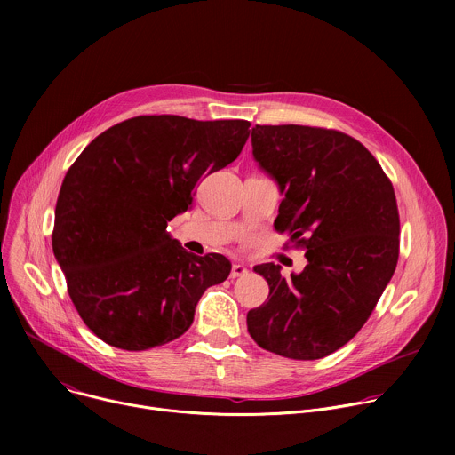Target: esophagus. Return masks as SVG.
Masks as SVG:
<instances>
[{"mask_svg": "<svg viewBox=\"0 0 455 455\" xmlns=\"http://www.w3.org/2000/svg\"><path fill=\"white\" fill-rule=\"evenodd\" d=\"M246 274H248V270L243 265H234L232 270H230V279H237V277H243Z\"/></svg>", "mask_w": 455, "mask_h": 455, "instance_id": "esophagus-1", "label": "esophagus"}]
</instances>
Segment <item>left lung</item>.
Here are the masks:
<instances>
[{
	"label": "left lung",
	"instance_id": "left-lung-1",
	"mask_svg": "<svg viewBox=\"0 0 455 455\" xmlns=\"http://www.w3.org/2000/svg\"><path fill=\"white\" fill-rule=\"evenodd\" d=\"M251 155L284 196L275 228L306 248L307 263L288 279L274 263L253 268L270 295L248 311V333L286 358H323L362 330L396 270L393 183L358 140L335 129L255 125Z\"/></svg>",
	"mask_w": 455,
	"mask_h": 455
}]
</instances>
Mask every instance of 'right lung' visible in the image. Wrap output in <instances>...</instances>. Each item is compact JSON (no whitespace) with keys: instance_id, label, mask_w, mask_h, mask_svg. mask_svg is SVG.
I'll list each match as a JSON object with an SVG mask.
<instances>
[{"instance_id":"1","label":"right lung","mask_w":455,"mask_h":455,"mask_svg":"<svg viewBox=\"0 0 455 455\" xmlns=\"http://www.w3.org/2000/svg\"><path fill=\"white\" fill-rule=\"evenodd\" d=\"M248 120L146 115L100 133L64 176L52 248L86 326L106 344L146 351L181 337L204 291L232 265L188 253L167 223L207 172L232 164Z\"/></svg>"}]
</instances>
